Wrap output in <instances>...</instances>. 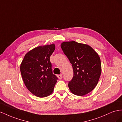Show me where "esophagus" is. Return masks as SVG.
<instances>
[{"instance_id": "34e87169", "label": "esophagus", "mask_w": 122, "mask_h": 122, "mask_svg": "<svg viewBox=\"0 0 122 122\" xmlns=\"http://www.w3.org/2000/svg\"><path fill=\"white\" fill-rule=\"evenodd\" d=\"M58 77L59 78V79H62V74L58 75Z\"/></svg>"}]
</instances>
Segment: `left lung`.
Listing matches in <instances>:
<instances>
[{"label": "left lung", "instance_id": "8db88e82", "mask_svg": "<svg viewBox=\"0 0 122 122\" xmlns=\"http://www.w3.org/2000/svg\"><path fill=\"white\" fill-rule=\"evenodd\" d=\"M61 47L73 68L74 76L68 84L70 91L78 96L91 92L102 72L98 54L90 46L74 41L62 42Z\"/></svg>", "mask_w": 122, "mask_h": 122}]
</instances>
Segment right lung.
<instances>
[{
	"instance_id": "add662e5",
	"label": "right lung",
	"mask_w": 122,
	"mask_h": 122,
	"mask_svg": "<svg viewBox=\"0 0 122 122\" xmlns=\"http://www.w3.org/2000/svg\"><path fill=\"white\" fill-rule=\"evenodd\" d=\"M55 49V44L36 47L27 53L20 64L21 77L26 88L39 97L51 94L57 82L50 62Z\"/></svg>"
}]
</instances>
